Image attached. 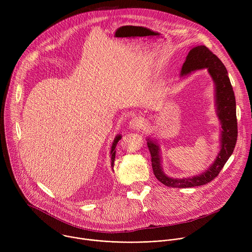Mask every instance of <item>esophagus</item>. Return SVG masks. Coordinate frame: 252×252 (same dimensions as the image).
Returning a JSON list of instances; mask_svg holds the SVG:
<instances>
[{"mask_svg": "<svg viewBox=\"0 0 252 252\" xmlns=\"http://www.w3.org/2000/svg\"><path fill=\"white\" fill-rule=\"evenodd\" d=\"M142 125H143L142 118L139 117V116H137V117H134V118H132V119L130 120V122H129V124H128V126H129V128H131V129H137V128L141 127Z\"/></svg>", "mask_w": 252, "mask_h": 252, "instance_id": "obj_1", "label": "esophagus"}]
</instances>
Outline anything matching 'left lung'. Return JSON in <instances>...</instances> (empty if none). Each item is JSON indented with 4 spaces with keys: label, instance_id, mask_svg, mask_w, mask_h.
<instances>
[{
    "label": "left lung",
    "instance_id": "1",
    "mask_svg": "<svg viewBox=\"0 0 252 252\" xmlns=\"http://www.w3.org/2000/svg\"><path fill=\"white\" fill-rule=\"evenodd\" d=\"M202 68H207L208 75L214 84L215 112L221 125L220 152L212 164L203 172L189 177H171L162 169L160 147L158 139L148 136V147L152 156L154 173L161 184L168 188L186 189L208 184L219 175L235 148L237 139L236 103L227 69L222 62L205 46H196L187 56L181 70V77Z\"/></svg>",
    "mask_w": 252,
    "mask_h": 252
}]
</instances>
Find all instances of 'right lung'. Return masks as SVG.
Wrapping results in <instances>:
<instances>
[{
  "instance_id": "add662e5",
  "label": "right lung",
  "mask_w": 252,
  "mask_h": 252,
  "mask_svg": "<svg viewBox=\"0 0 252 252\" xmlns=\"http://www.w3.org/2000/svg\"><path fill=\"white\" fill-rule=\"evenodd\" d=\"M122 138V135L121 134H118L114 141H113V145H112V148H111V164H112V167L114 168V162H115V158H116V147H117V143L119 142V140Z\"/></svg>"
}]
</instances>
